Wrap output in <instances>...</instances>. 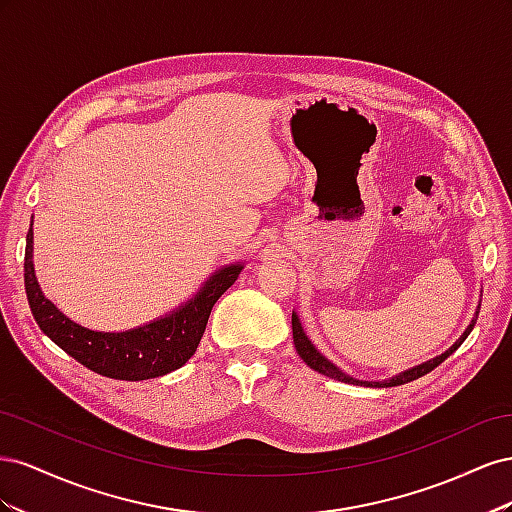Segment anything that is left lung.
Returning a JSON list of instances; mask_svg holds the SVG:
<instances>
[{"label": "left lung", "mask_w": 512, "mask_h": 512, "mask_svg": "<svg viewBox=\"0 0 512 512\" xmlns=\"http://www.w3.org/2000/svg\"><path fill=\"white\" fill-rule=\"evenodd\" d=\"M474 324H476V320L470 324L468 327V331L463 333V337L459 339V342L451 348V350H446L444 354H440V356H436V359L433 361H427V363H423V365H418V367H414V369H408V371H404V374H399L397 378H391V380H384V382H363V380H354V378H350V376H346L344 371H339L333 363H329L327 359H324V356L312 346V342H309V339L305 337V333H303V329H301V322H299V318L292 314V339H294V348H297V352H299V356L301 359L312 367V369H316V371H320V374H324V376H329V378H335V380H339V382H350V384H367V386H399V384H406V382H412V380H416V378H421V376H425V374H429L431 369H436L440 363H444L448 356H451L463 342H466V337L470 335V331L474 329Z\"/></svg>", "instance_id": "8db88e82"}]
</instances>
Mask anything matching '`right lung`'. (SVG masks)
Wrapping results in <instances>:
<instances>
[{
    "mask_svg": "<svg viewBox=\"0 0 512 512\" xmlns=\"http://www.w3.org/2000/svg\"><path fill=\"white\" fill-rule=\"evenodd\" d=\"M32 235L34 232L29 228L25 245V292L38 327L74 361L115 380L136 382L158 378L188 363L203 339L215 301L235 284L243 269L241 265H230L218 271L190 303L168 318L126 333H98L79 327L49 299H44L34 275Z\"/></svg>",
    "mask_w": 512,
    "mask_h": 512,
    "instance_id": "obj_1",
    "label": "right lung"
}]
</instances>
